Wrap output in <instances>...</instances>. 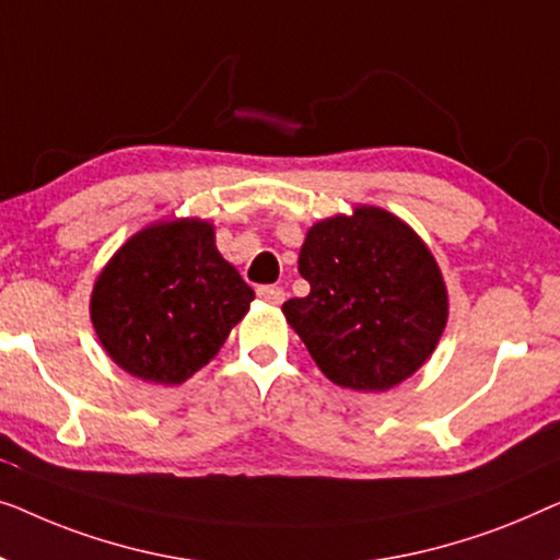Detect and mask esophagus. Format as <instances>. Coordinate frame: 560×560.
I'll use <instances>...</instances> for the list:
<instances>
[{
    "label": "esophagus",
    "instance_id": "esophagus-1",
    "mask_svg": "<svg viewBox=\"0 0 560 560\" xmlns=\"http://www.w3.org/2000/svg\"><path fill=\"white\" fill-rule=\"evenodd\" d=\"M258 296L264 299L266 304H271V306H279V304H283V289L281 287H258Z\"/></svg>",
    "mask_w": 560,
    "mask_h": 560
}]
</instances>
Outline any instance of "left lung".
I'll use <instances>...</instances> for the list:
<instances>
[{"mask_svg":"<svg viewBox=\"0 0 560 560\" xmlns=\"http://www.w3.org/2000/svg\"><path fill=\"white\" fill-rule=\"evenodd\" d=\"M310 294L281 312L312 360L342 388H396L434 355L446 283L411 225L375 205L314 223L299 250Z\"/></svg>","mask_w":560,"mask_h":560,"instance_id":"obj_1","label":"left lung"}]
</instances>
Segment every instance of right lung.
Wrapping results in <instances>:
<instances>
[{
  "label": "right lung",
  "instance_id": "right-lung-1",
  "mask_svg": "<svg viewBox=\"0 0 560 560\" xmlns=\"http://www.w3.org/2000/svg\"><path fill=\"white\" fill-rule=\"evenodd\" d=\"M254 296L220 256L215 225L160 220L133 233L101 269L91 322L101 348L126 373L179 385L218 355Z\"/></svg>",
  "mask_w": 560,
  "mask_h": 560
}]
</instances>
